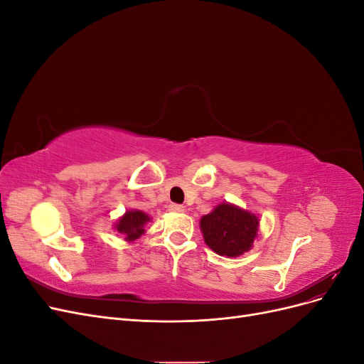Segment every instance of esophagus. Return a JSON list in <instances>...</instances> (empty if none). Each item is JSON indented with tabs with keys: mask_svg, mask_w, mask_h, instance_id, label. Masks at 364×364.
Returning <instances> with one entry per match:
<instances>
[{
	"mask_svg": "<svg viewBox=\"0 0 364 364\" xmlns=\"http://www.w3.org/2000/svg\"><path fill=\"white\" fill-rule=\"evenodd\" d=\"M185 209L183 205H179V203H171L170 205V211H174V213H182Z\"/></svg>",
	"mask_w": 364,
	"mask_h": 364,
	"instance_id": "esophagus-1",
	"label": "esophagus"
}]
</instances>
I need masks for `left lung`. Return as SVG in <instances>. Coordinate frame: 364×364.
Listing matches in <instances>:
<instances>
[{
	"label": "left lung",
	"mask_w": 364,
	"mask_h": 364,
	"mask_svg": "<svg viewBox=\"0 0 364 364\" xmlns=\"http://www.w3.org/2000/svg\"><path fill=\"white\" fill-rule=\"evenodd\" d=\"M258 217L234 205L222 203L200 220L205 243L218 255L238 257L252 247Z\"/></svg>",
	"instance_id": "1"
}]
</instances>
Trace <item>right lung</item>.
Instances as JSON below:
<instances>
[{"label": "right lung", "instance_id": "1", "mask_svg": "<svg viewBox=\"0 0 364 364\" xmlns=\"http://www.w3.org/2000/svg\"><path fill=\"white\" fill-rule=\"evenodd\" d=\"M150 217L142 211H127L118 220L117 230L123 234L127 241H134L144 234V225L149 222Z\"/></svg>", "mask_w": 364, "mask_h": 364}]
</instances>
